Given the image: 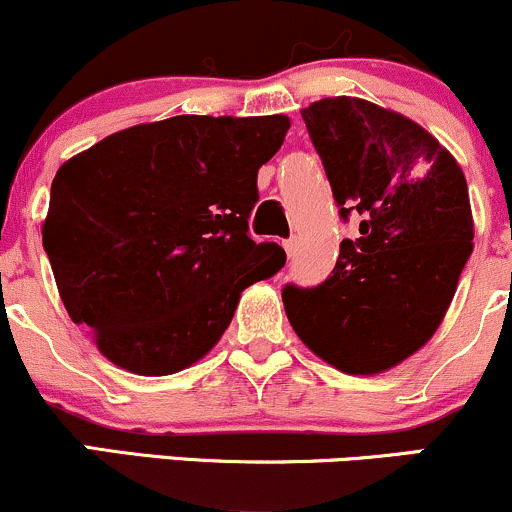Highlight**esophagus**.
Wrapping results in <instances>:
<instances>
[{
    "label": "esophagus",
    "instance_id": "1",
    "mask_svg": "<svg viewBox=\"0 0 512 512\" xmlns=\"http://www.w3.org/2000/svg\"><path fill=\"white\" fill-rule=\"evenodd\" d=\"M281 245H284V250H286V255H293V252H296V238H289V240H284V243H281Z\"/></svg>",
    "mask_w": 512,
    "mask_h": 512
}]
</instances>
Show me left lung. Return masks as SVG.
Returning <instances> with one entry per match:
<instances>
[{
    "label": "left lung",
    "mask_w": 512,
    "mask_h": 512,
    "mask_svg": "<svg viewBox=\"0 0 512 512\" xmlns=\"http://www.w3.org/2000/svg\"><path fill=\"white\" fill-rule=\"evenodd\" d=\"M342 219L358 211L332 276L286 286V317L301 342L349 375L399 366L448 313L474 250V219L460 163L395 110L334 96L301 110Z\"/></svg>",
    "instance_id": "left-lung-1"
}]
</instances>
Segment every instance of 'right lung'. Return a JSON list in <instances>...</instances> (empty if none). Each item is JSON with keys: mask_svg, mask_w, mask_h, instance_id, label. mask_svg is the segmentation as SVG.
I'll return each mask as SVG.
<instances>
[{"mask_svg": "<svg viewBox=\"0 0 512 512\" xmlns=\"http://www.w3.org/2000/svg\"><path fill=\"white\" fill-rule=\"evenodd\" d=\"M286 115H175L122 129L57 170L43 221L57 291L98 351L170 375L214 349L240 293L286 262L248 236L257 170Z\"/></svg>", "mask_w": 512, "mask_h": 512, "instance_id": "right-lung-1", "label": "right lung"}]
</instances>
